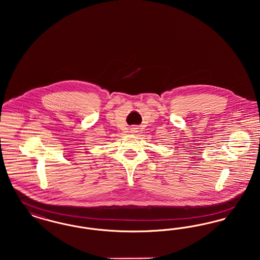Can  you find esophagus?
<instances>
[{"instance_id": "esophagus-1", "label": "esophagus", "mask_w": 260, "mask_h": 260, "mask_svg": "<svg viewBox=\"0 0 260 260\" xmlns=\"http://www.w3.org/2000/svg\"><path fill=\"white\" fill-rule=\"evenodd\" d=\"M136 127H132V132H135V133H136Z\"/></svg>"}]
</instances>
